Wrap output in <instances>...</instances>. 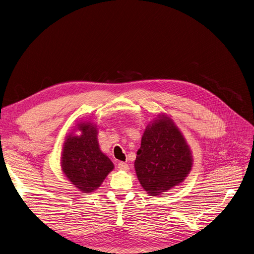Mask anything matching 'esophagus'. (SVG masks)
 <instances>
[{
  "instance_id": "obj_1",
  "label": "esophagus",
  "mask_w": 254,
  "mask_h": 254,
  "mask_svg": "<svg viewBox=\"0 0 254 254\" xmlns=\"http://www.w3.org/2000/svg\"><path fill=\"white\" fill-rule=\"evenodd\" d=\"M118 168H119L120 170L127 171V170L129 169V166H128L127 163H125V162H120V163L118 164Z\"/></svg>"
}]
</instances>
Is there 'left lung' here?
I'll list each match as a JSON object with an SVG mask.
<instances>
[{"label": "left lung", "mask_w": 254, "mask_h": 254, "mask_svg": "<svg viewBox=\"0 0 254 254\" xmlns=\"http://www.w3.org/2000/svg\"><path fill=\"white\" fill-rule=\"evenodd\" d=\"M192 160L186 140L167 117L148 126L134 168L143 189L151 195L167 191L188 176Z\"/></svg>", "instance_id": "obj_1"}]
</instances>
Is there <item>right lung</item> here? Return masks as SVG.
<instances>
[{"mask_svg": "<svg viewBox=\"0 0 254 254\" xmlns=\"http://www.w3.org/2000/svg\"><path fill=\"white\" fill-rule=\"evenodd\" d=\"M78 128L82 131L81 135H68L65 140L62 168L77 189L91 192L101 186L113 164L99 149L95 127L84 123Z\"/></svg>", "mask_w": 254, "mask_h": 254, "instance_id": "add662e5", "label": "right lung"}]
</instances>
